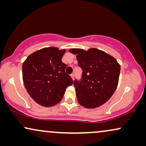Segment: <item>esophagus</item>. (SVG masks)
I'll return each instance as SVG.
<instances>
[{
  "instance_id": "obj_1",
  "label": "esophagus",
  "mask_w": 146,
  "mask_h": 146,
  "mask_svg": "<svg viewBox=\"0 0 146 146\" xmlns=\"http://www.w3.org/2000/svg\"><path fill=\"white\" fill-rule=\"evenodd\" d=\"M70 76L72 80H74V74H72L70 75Z\"/></svg>"
}]
</instances>
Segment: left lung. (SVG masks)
I'll use <instances>...</instances> for the list:
<instances>
[{
    "label": "left lung",
    "instance_id": "1",
    "mask_svg": "<svg viewBox=\"0 0 146 146\" xmlns=\"http://www.w3.org/2000/svg\"><path fill=\"white\" fill-rule=\"evenodd\" d=\"M69 52L76 54L82 70L80 79L74 81L78 102L87 108L100 106L116 90L120 66L114 58L96 48H72Z\"/></svg>",
    "mask_w": 146,
    "mask_h": 146
}]
</instances>
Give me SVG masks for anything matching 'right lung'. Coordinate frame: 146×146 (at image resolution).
<instances>
[{
  "mask_svg": "<svg viewBox=\"0 0 146 146\" xmlns=\"http://www.w3.org/2000/svg\"><path fill=\"white\" fill-rule=\"evenodd\" d=\"M65 50L50 47L39 50L28 56L23 64L25 86L36 102L46 107L61 101L66 88L73 84L62 62Z\"/></svg>",
  "mask_w": 146,
  "mask_h": 146,
  "instance_id": "add662e5",
  "label": "right lung"
}]
</instances>
